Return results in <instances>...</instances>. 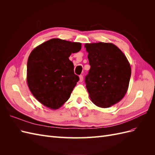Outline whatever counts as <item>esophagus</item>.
I'll return each instance as SVG.
<instances>
[{
	"instance_id": "obj_1",
	"label": "esophagus",
	"mask_w": 155,
	"mask_h": 155,
	"mask_svg": "<svg viewBox=\"0 0 155 155\" xmlns=\"http://www.w3.org/2000/svg\"><path fill=\"white\" fill-rule=\"evenodd\" d=\"M83 80V75H80V76H79V81L82 82Z\"/></svg>"
}]
</instances>
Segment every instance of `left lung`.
<instances>
[{"mask_svg":"<svg viewBox=\"0 0 155 155\" xmlns=\"http://www.w3.org/2000/svg\"><path fill=\"white\" fill-rule=\"evenodd\" d=\"M91 68L85 77L86 87L94 104L108 108L120 101L127 92L131 75L125 54L109 43H86Z\"/></svg>","mask_w":155,"mask_h":155,"instance_id":"1","label":"left lung"}]
</instances>
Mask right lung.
I'll return each instance as SVG.
<instances>
[{"mask_svg":"<svg viewBox=\"0 0 155 155\" xmlns=\"http://www.w3.org/2000/svg\"><path fill=\"white\" fill-rule=\"evenodd\" d=\"M81 48L80 43L57 38L31 51L27 62V84L41 104L58 109L69 99L79 78L68 58Z\"/></svg>","mask_w":155,"mask_h":155,"instance_id":"add662e5","label":"right lung"}]
</instances>
